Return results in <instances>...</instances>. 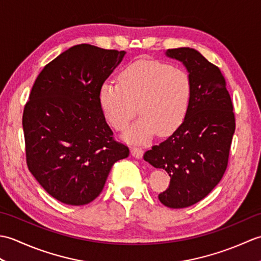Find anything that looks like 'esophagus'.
<instances>
[{
    "label": "esophagus",
    "instance_id": "1",
    "mask_svg": "<svg viewBox=\"0 0 261 261\" xmlns=\"http://www.w3.org/2000/svg\"><path fill=\"white\" fill-rule=\"evenodd\" d=\"M131 153L132 156L136 157V158H141L142 154H143V149L140 148V147H137V146H134L131 148Z\"/></svg>",
    "mask_w": 261,
    "mask_h": 261
}]
</instances>
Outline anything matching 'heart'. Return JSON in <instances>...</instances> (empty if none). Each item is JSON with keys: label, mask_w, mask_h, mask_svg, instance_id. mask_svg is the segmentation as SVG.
<instances>
[{"label": "heart", "mask_w": 261, "mask_h": 261, "mask_svg": "<svg viewBox=\"0 0 261 261\" xmlns=\"http://www.w3.org/2000/svg\"><path fill=\"white\" fill-rule=\"evenodd\" d=\"M192 97L185 70L158 60H139L122 71L119 83L99 87L98 103L115 130L124 129L138 111L139 119L124 131L126 141L146 143L159 135L173 134L184 122Z\"/></svg>", "instance_id": "heart-1"}]
</instances>
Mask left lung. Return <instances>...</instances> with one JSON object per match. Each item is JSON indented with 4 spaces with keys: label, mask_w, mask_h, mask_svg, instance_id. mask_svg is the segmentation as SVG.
Returning <instances> with one entry per match:
<instances>
[{
    "label": "left lung",
    "mask_w": 261,
    "mask_h": 261,
    "mask_svg": "<svg viewBox=\"0 0 261 261\" xmlns=\"http://www.w3.org/2000/svg\"><path fill=\"white\" fill-rule=\"evenodd\" d=\"M165 54L186 67L191 103L178 129L146 151L143 158L170 176L169 187L159 194V201L171 208H182L201 201L222 179L236 119L219 67L193 48L168 49Z\"/></svg>",
    "instance_id": "1"
}]
</instances>
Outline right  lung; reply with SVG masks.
I'll use <instances>...</instances> for the list:
<instances>
[{
	"mask_svg": "<svg viewBox=\"0 0 261 261\" xmlns=\"http://www.w3.org/2000/svg\"><path fill=\"white\" fill-rule=\"evenodd\" d=\"M124 55L74 46L47 64L32 86L22 116L27 165L62 203L94 201L114 163L129 156V148L114 140L98 103L99 87Z\"/></svg>",
	"mask_w": 261,
	"mask_h": 261,
	"instance_id": "right-lung-1",
	"label": "right lung"
}]
</instances>
